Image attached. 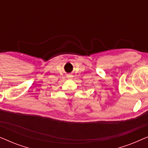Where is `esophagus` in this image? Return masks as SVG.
<instances>
[{
  "label": "esophagus",
  "instance_id": "34e87169",
  "mask_svg": "<svg viewBox=\"0 0 148 148\" xmlns=\"http://www.w3.org/2000/svg\"><path fill=\"white\" fill-rule=\"evenodd\" d=\"M67 77H68V78H71V77H72V75H69L67 76Z\"/></svg>",
  "mask_w": 148,
  "mask_h": 148
}]
</instances>
